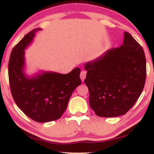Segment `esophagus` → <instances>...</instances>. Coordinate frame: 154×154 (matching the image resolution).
I'll return each instance as SVG.
<instances>
[{
	"mask_svg": "<svg viewBox=\"0 0 154 154\" xmlns=\"http://www.w3.org/2000/svg\"><path fill=\"white\" fill-rule=\"evenodd\" d=\"M86 75H87V71L86 70H82L81 72H80V79H81L82 81H84V79L86 78Z\"/></svg>",
	"mask_w": 154,
	"mask_h": 154,
	"instance_id": "34e87169",
	"label": "esophagus"
}]
</instances>
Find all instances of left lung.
I'll return each mask as SVG.
<instances>
[{
    "label": "left lung",
    "instance_id": "8db88e82",
    "mask_svg": "<svg viewBox=\"0 0 154 154\" xmlns=\"http://www.w3.org/2000/svg\"><path fill=\"white\" fill-rule=\"evenodd\" d=\"M84 67L90 106L100 117L125 115L143 91L146 57L141 45L127 32L119 48L108 50Z\"/></svg>",
    "mask_w": 154,
    "mask_h": 154
}]
</instances>
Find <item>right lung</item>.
Segmentation results:
<instances>
[{
  "label": "right lung",
  "instance_id": "obj_1",
  "mask_svg": "<svg viewBox=\"0 0 154 154\" xmlns=\"http://www.w3.org/2000/svg\"><path fill=\"white\" fill-rule=\"evenodd\" d=\"M30 31L13 48L8 64L10 87L16 104L29 118L38 122L60 119L65 111L73 91L81 84L80 69L76 67L67 74L44 72L27 77L24 50L32 41L35 32Z\"/></svg>",
  "mask_w": 154,
  "mask_h": 154
}]
</instances>
